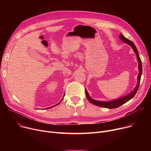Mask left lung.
Returning a JSON list of instances; mask_svg holds the SVG:
<instances>
[{"label":"left lung","instance_id":"obj_1","mask_svg":"<svg viewBox=\"0 0 151 151\" xmlns=\"http://www.w3.org/2000/svg\"><path fill=\"white\" fill-rule=\"evenodd\" d=\"M119 38L122 42H124V43L131 46L133 48V50L134 51V52H135V54L137 55V60L138 62V69H139V73H138V83H137V85L136 86V88H134V89L133 91V92H132L129 94L127 95V96H125L124 97H122L120 99H117L116 100H113V101H99V100H93L89 96V95L88 91H87V90L85 89L87 99H88V100L91 103H92V104H93L95 105H97V106L103 107V108H109V109L116 108L119 106H121L122 105L124 104L125 103L127 102L130 99H132L134 96V95L136 94V93L137 92V91L138 90L139 83H140V80H141V74H142V63H141V59L139 58L138 51L135 45H134V43L131 40H130L125 38L122 34H120Z\"/></svg>","mask_w":151,"mask_h":151}]
</instances>
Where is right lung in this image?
<instances>
[{"label":"right lung","instance_id":"1","mask_svg":"<svg viewBox=\"0 0 151 151\" xmlns=\"http://www.w3.org/2000/svg\"><path fill=\"white\" fill-rule=\"evenodd\" d=\"M63 97H64V96H63ZM63 97L62 99V100H61V101L59 102V103H58V104H56V105H54V106H51V107H49V108H46V109H49V108H52V107H54V106H56V105H58V104H60V103L62 101V100H63Z\"/></svg>","mask_w":151,"mask_h":151}]
</instances>
